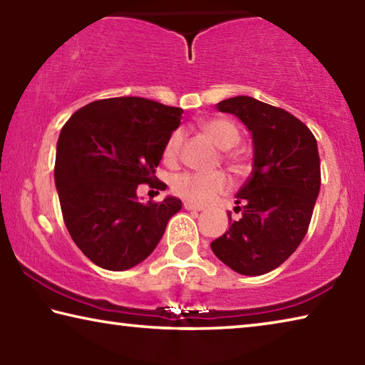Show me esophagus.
Masks as SVG:
<instances>
[{
    "label": "esophagus",
    "mask_w": 365,
    "mask_h": 365,
    "mask_svg": "<svg viewBox=\"0 0 365 365\" xmlns=\"http://www.w3.org/2000/svg\"><path fill=\"white\" fill-rule=\"evenodd\" d=\"M183 207L187 209V211H196V212H201L202 211L201 206H196V205H193V202H185Z\"/></svg>",
    "instance_id": "34e87169"
}]
</instances>
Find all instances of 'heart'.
Returning a JSON list of instances; mask_svg holds the SVG:
<instances>
[{"instance_id":"b5f03b06","label":"heart","mask_w":365,"mask_h":365,"mask_svg":"<svg viewBox=\"0 0 365 365\" xmlns=\"http://www.w3.org/2000/svg\"><path fill=\"white\" fill-rule=\"evenodd\" d=\"M201 132L219 148V150H232V148L240 143L238 127L228 119H206L200 122ZM182 145V132L175 130L170 135L169 140L165 141L163 156L165 163H174L178 156V150ZM235 170L242 168L237 158H230ZM228 180L220 172H212V174H182L177 175L172 182V190L174 193L183 197L185 201L193 202V205H207L215 196H219L227 191Z\"/></svg>"}]
</instances>
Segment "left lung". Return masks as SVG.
Returning <instances> with one entry per match:
<instances>
[{
	"instance_id": "left-lung-1",
	"label": "left lung",
	"mask_w": 365,
	"mask_h": 365,
	"mask_svg": "<svg viewBox=\"0 0 365 365\" xmlns=\"http://www.w3.org/2000/svg\"><path fill=\"white\" fill-rule=\"evenodd\" d=\"M242 120L252 138V170L237 193L230 228L211 243L242 275H262L293 255L307 232L320 191V159L312 132L288 110L251 96L215 104Z\"/></svg>"
}]
</instances>
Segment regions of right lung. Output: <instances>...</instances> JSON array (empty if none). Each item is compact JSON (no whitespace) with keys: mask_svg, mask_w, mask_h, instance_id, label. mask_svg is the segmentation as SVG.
<instances>
[{"mask_svg":"<svg viewBox=\"0 0 365 365\" xmlns=\"http://www.w3.org/2000/svg\"><path fill=\"white\" fill-rule=\"evenodd\" d=\"M183 109L138 96L78 109L61 130L54 183L67 230L83 255L106 270L143 262L182 201L141 202L138 185L158 180L165 141Z\"/></svg>","mask_w":365,"mask_h":365,"instance_id":"right-lung-1","label":"right lung"}]
</instances>
